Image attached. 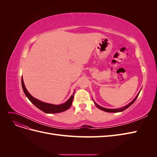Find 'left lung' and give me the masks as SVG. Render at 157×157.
<instances>
[{
  "mask_svg": "<svg viewBox=\"0 0 157 157\" xmlns=\"http://www.w3.org/2000/svg\"><path fill=\"white\" fill-rule=\"evenodd\" d=\"M140 92L138 93V94L137 95V96H136V98H135L134 99H133V100H132L129 104H128V105H126V106L123 107H121V108H119V109H107V108H104V107H101L100 105H98V104H97L96 102H95L94 100H93V101H94V102L95 105H96V106L98 108H99V109H101V110L103 111L108 112V113H118V112H122V111H123L126 110V109L127 108H128L130 106H131V105H132V104L134 103V101H136V99H137V98L138 97Z\"/></svg>",
  "mask_w": 157,
  "mask_h": 157,
  "instance_id": "obj_1",
  "label": "left lung"
}]
</instances>
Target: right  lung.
Returning <instances> with one entry per match:
<instances>
[{
    "label": "right lung",
    "mask_w": 157,
    "mask_h": 157,
    "mask_svg": "<svg viewBox=\"0 0 157 157\" xmlns=\"http://www.w3.org/2000/svg\"><path fill=\"white\" fill-rule=\"evenodd\" d=\"M21 85H22V88H23V92H24L27 98L29 99V101L37 108H39L40 110L46 113L51 114V113H58L61 112H63L69 109L71 106V105H72L75 92H73L72 96L70 97V98L68 99V100L66 102H65L64 103L60 104V105H54V104L48 103H45L42 101H40L39 99L33 97L26 89L24 82H23V77H21Z\"/></svg>",
    "instance_id": "add662e5"
}]
</instances>
